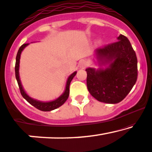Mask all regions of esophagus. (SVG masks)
<instances>
[{"mask_svg":"<svg viewBox=\"0 0 152 152\" xmlns=\"http://www.w3.org/2000/svg\"><path fill=\"white\" fill-rule=\"evenodd\" d=\"M86 65H87L86 62H85V60H82L79 64V67L82 68V69H84V68L86 67Z\"/></svg>","mask_w":152,"mask_h":152,"instance_id":"1","label":"esophagus"}]
</instances>
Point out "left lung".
Here are the masks:
<instances>
[{
  "instance_id": "8db88e82",
  "label": "left lung",
  "mask_w": 152,
  "mask_h": 152,
  "mask_svg": "<svg viewBox=\"0 0 152 152\" xmlns=\"http://www.w3.org/2000/svg\"><path fill=\"white\" fill-rule=\"evenodd\" d=\"M97 57L108 63L105 69L88 68L87 87L98 101L118 103L130 93L137 80V57L129 40L121 34L118 41L96 49Z\"/></svg>"
}]
</instances>
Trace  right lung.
Returning a JSON list of instances; mask_svg holds the SVG:
<instances>
[{
  "label": "right lung",
  "mask_w": 152,
  "mask_h": 152,
  "mask_svg": "<svg viewBox=\"0 0 152 152\" xmlns=\"http://www.w3.org/2000/svg\"><path fill=\"white\" fill-rule=\"evenodd\" d=\"M28 44H23V45L21 46L19 49L18 51V53H17L16 55V64H15V74H16V78L17 83H18V87H19L20 92H21V94L23 98L26 100L27 102H28L31 105H33L34 107H35L36 108L39 109V110H42V111H50V110H54V109L59 108L61 105H63L64 103H65L66 100H67L68 97H69V85H70V83L72 80L73 79L75 76L77 72H75L72 74L70 76L68 77L67 85H66V88L65 90H64V93L61 95L59 98L56 99L55 100H53V101L51 102H41L39 101V100H34V99L30 98L26 93H25L24 90L23 89V87H22L21 81H20L19 79V74H18V68H19V62H20V57H21V53L23 51V49L28 45Z\"/></svg>",
  "instance_id": "obj_1"
}]
</instances>
